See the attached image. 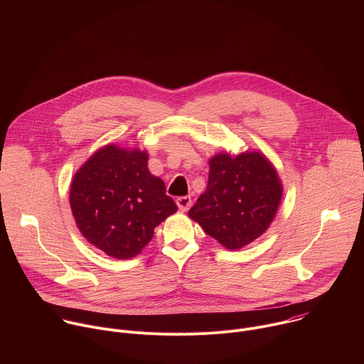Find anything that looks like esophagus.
<instances>
[{
    "instance_id": "34e87169",
    "label": "esophagus",
    "mask_w": 364,
    "mask_h": 364,
    "mask_svg": "<svg viewBox=\"0 0 364 364\" xmlns=\"http://www.w3.org/2000/svg\"><path fill=\"white\" fill-rule=\"evenodd\" d=\"M177 205L181 212H187L191 205V197L190 196H181L177 198Z\"/></svg>"
}]
</instances>
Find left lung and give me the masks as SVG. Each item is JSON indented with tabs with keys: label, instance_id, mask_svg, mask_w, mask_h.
Wrapping results in <instances>:
<instances>
[{
	"label": "left lung",
	"instance_id": "obj_1",
	"mask_svg": "<svg viewBox=\"0 0 364 364\" xmlns=\"http://www.w3.org/2000/svg\"><path fill=\"white\" fill-rule=\"evenodd\" d=\"M281 197L278 174L261 152H225L210 160L207 188L188 216L225 247L239 249L269 228Z\"/></svg>",
	"mask_w": 364,
	"mask_h": 364
}]
</instances>
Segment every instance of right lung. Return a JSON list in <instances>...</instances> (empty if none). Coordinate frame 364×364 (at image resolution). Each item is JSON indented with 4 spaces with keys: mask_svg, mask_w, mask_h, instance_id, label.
I'll use <instances>...</instances> for the list:
<instances>
[{
    "mask_svg": "<svg viewBox=\"0 0 364 364\" xmlns=\"http://www.w3.org/2000/svg\"><path fill=\"white\" fill-rule=\"evenodd\" d=\"M146 161V152L107 145L72 181L70 207L80 233L117 259L136 256L154 229L177 212L164 181L148 171Z\"/></svg>",
    "mask_w": 364,
    "mask_h": 364,
    "instance_id": "right-lung-1",
    "label": "right lung"
}]
</instances>
